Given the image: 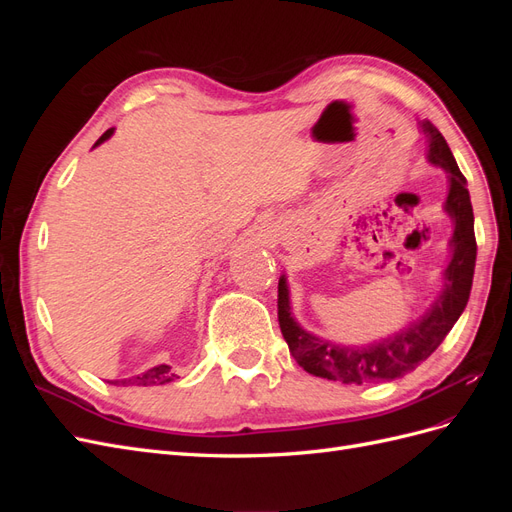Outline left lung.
Returning a JSON list of instances; mask_svg holds the SVG:
<instances>
[{"label": "left lung", "mask_w": 512, "mask_h": 512, "mask_svg": "<svg viewBox=\"0 0 512 512\" xmlns=\"http://www.w3.org/2000/svg\"><path fill=\"white\" fill-rule=\"evenodd\" d=\"M421 132L427 136V162L442 168L448 181L444 213L453 222V235L448 239V258L442 271V288L421 318L393 335L369 344H337L331 339L305 331L292 314L290 288L286 275L277 286V318L280 329L294 356L307 374L344 384H371L395 380L410 374L436 350L453 324L468 305L472 277L476 265L474 213L470 203L468 181L453 158L444 136L429 121H421Z\"/></svg>", "instance_id": "obj_1"}]
</instances>
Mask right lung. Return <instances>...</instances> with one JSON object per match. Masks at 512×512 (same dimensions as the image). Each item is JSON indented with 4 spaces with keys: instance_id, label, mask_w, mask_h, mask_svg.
Returning <instances> with one entry per match:
<instances>
[{
    "instance_id": "add662e5",
    "label": "right lung",
    "mask_w": 512,
    "mask_h": 512,
    "mask_svg": "<svg viewBox=\"0 0 512 512\" xmlns=\"http://www.w3.org/2000/svg\"><path fill=\"white\" fill-rule=\"evenodd\" d=\"M115 134V128H108L98 141H96V145H94V149L98 147V145H102L104 141H108V138H111ZM170 380H175V374H173V369H170V365H156V367H151V369H147V371H143V374H138V376H132V378H126V380H113V384H117V386H153V384H166V382H170Z\"/></svg>"
}]
</instances>
